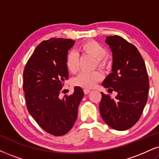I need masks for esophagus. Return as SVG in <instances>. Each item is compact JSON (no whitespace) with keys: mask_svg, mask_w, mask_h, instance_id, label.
I'll list each match as a JSON object with an SVG mask.
<instances>
[{"mask_svg":"<svg viewBox=\"0 0 159 159\" xmlns=\"http://www.w3.org/2000/svg\"><path fill=\"white\" fill-rule=\"evenodd\" d=\"M84 93H85V94H88V93H89L90 92H91V90H89V89H84Z\"/></svg>","mask_w":159,"mask_h":159,"instance_id":"obj_1","label":"esophagus"}]
</instances>
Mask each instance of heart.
<instances>
[{
    "instance_id": "heart-1",
    "label": "heart",
    "mask_w": 159,
    "mask_h": 159,
    "mask_svg": "<svg viewBox=\"0 0 159 159\" xmlns=\"http://www.w3.org/2000/svg\"><path fill=\"white\" fill-rule=\"evenodd\" d=\"M80 52L91 55L97 60V65L104 68L107 65V59L104 57L107 54V51L104 47L94 40H89L83 43L80 46ZM66 66L71 73H76L79 70V57L76 53L69 52L66 57ZM102 74L99 71L91 73L83 72L77 76L76 80V85L85 89H92L98 82L102 79Z\"/></svg>"
}]
</instances>
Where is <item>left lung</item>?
Returning <instances> with one entry per match:
<instances>
[{"instance_id":"1","label":"left lung","mask_w":159,"mask_h":159,"mask_svg":"<svg viewBox=\"0 0 159 159\" xmlns=\"http://www.w3.org/2000/svg\"><path fill=\"white\" fill-rule=\"evenodd\" d=\"M105 43L113 53L112 73L102 85L117 95L112 99L102 93L99 111L107 125L116 130H126L139 121L148 101L146 66L136 47L121 37H107Z\"/></svg>"}]
</instances>
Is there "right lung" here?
<instances>
[{"mask_svg":"<svg viewBox=\"0 0 159 159\" xmlns=\"http://www.w3.org/2000/svg\"><path fill=\"white\" fill-rule=\"evenodd\" d=\"M75 41L51 38L41 42L29 59L23 71V91L29 113L48 134L63 136L77 118L78 107L84 97L83 89L60 98L65 80L68 78L66 57Z\"/></svg>","mask_w":159,"mask_h":159,"instance_id":"right-lung-1","label":"right lung"}]
</instances>
